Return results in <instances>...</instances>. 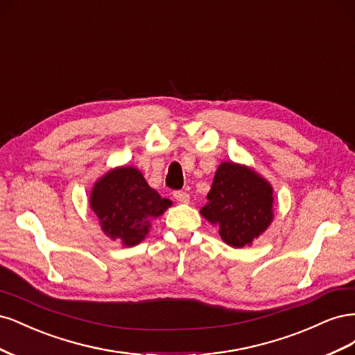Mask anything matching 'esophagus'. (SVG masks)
<instances>
[{"label":"esophagus","instance_id":"esophagus-1","mask_svg":"<svg viewBox=\"0 0 355 355\" xmlns=\"http://www.w3.org/2000/svg\"><path fill=\"white\" fill-rule=\"evenodd\" d=\"M173 197L180 202V204H188L189 202V196L185 191H175Z\"/></svg>","mask_w":355,"mask_h":355}]
</instances>
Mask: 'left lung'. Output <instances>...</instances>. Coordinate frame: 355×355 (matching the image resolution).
Instances as JSON below:
<instances>
[{"instance_id": "obj_1", "label": "left lung", "mask_w": 355, "mask_h": 355, "mask_svg": "<svg viewBox=\"0 0 355 355\" xmlns=\"http://www.w3.org/2000/svg\"><path fill=\"white\" fill-rule=\"evenodd\" d=\"M200 213L218 225L220 239L228 245H252L274 220V188L252 167L223 161Z\"/></svg>"}]
</instances>
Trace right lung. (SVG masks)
<instances>
[{"mask_svg":"<svg viewBox=\"0 0 355 355\" xmlns=\"http://www.w3.org/2000/svg\"><path fill=\"white\" fill-rule=\"evenodd\" d=\"M89 198L103 234L125 247L142 243L153 220L171 206L170 200L148 185L142 171L132 166L106 171L94 182Z\"/></svg>","mask_w":355,"mask_h":355,"instance_id":"add662e5","label":"right lung"}]
</instances>
